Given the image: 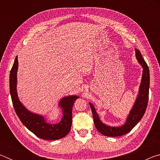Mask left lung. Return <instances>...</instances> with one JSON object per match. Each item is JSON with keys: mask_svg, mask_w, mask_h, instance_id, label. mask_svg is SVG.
Segmentation results:
<instances>
[{"mask_svg": "<svg viewBox=\"0 0 160 160\" xmlns=\"http://www.w3.org/2000/svg\"><path fill=\"white\" fill-rule=\"evenodd\" d=\"M135 56L143 68L142 77L140 83L138 96L133 105L126 123L120 127H111L103 123L96 113L93 105L90 103L94 118V123L96 128L102 135L109 137H117L128 133L133 127L141 120L147 109L149 99V88H150V71L148 66L140 53V51L135 48Z\"/></svg>", "mask_w": 160, "mask_h": 160, "instance_id": "left-lung-1", "label": "left lung"}]
</instances>
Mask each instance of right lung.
Listing matches in <instances>:
<instances>
[{"label": "right lung", "mask_w": 160, "mask_h": 160, "mask_svg": "<svg viewBox=\"0 0 160 160\" xmlns=\"http://www.w3.org/2000/svg\"><path fill=\"white\" fill-rule=\"evenodd\" d=\"M18 67L17 56L10 73V92L13 107L21 122L35 135L42 139L55 140L66 136L71 128L72 106L78 97L69 96L62 99L59 102V106L63 109V113L61 122L57 124L47 123L43 116L29 112L19 100L16 90Z\"/></svg>", "instance_id": "obj_1"}]
</instances>
